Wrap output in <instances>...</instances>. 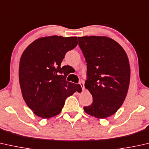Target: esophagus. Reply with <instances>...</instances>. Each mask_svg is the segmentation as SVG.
Returning <instances> with one entry per match:
<instances>
[{
    "mask_svg": "<svg viewBox=\"0 0 149 149\" xmlns=\"http://www.w3.org/2000/svg\"><path fill=\"white\" fill-rule=\"evenodd\" d=\"M79 85H81V87L82 88L83 91H85V85H84V83L83 82H79Z\"/></svg>",
    "mask_w": 149,
    "mask_h": 149,
    "instance_id": "esophagus-1",
    "label": "esophagus"
}]
</instances>
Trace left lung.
Wrapping results in <instances>:
<instances>
[{"instance_id": "8db88e82", "label": "left lung", "mask_w": 149, "mask_h": 149, "mask_svg": "<svg viewBox=\"0 0 149 149\" xmlns=\"http://www.w3.org/2000/svg\"><path fill=\"white\" fill-rule=\"evenodd\" d=\"M78 40L87 62L85 86L93 96V103L84 110L97 118H106L118 111L126 97L130 78L128 56L111 38L84 36Z\"/></svg>"}]
</instances>
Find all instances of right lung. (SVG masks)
<instances>
[{
    "mask_svg": "<svg viewBox=\"0 0 149 149\" xmlns=\"http://www.w3.org/2000/svg\"><path fill=\"white\" fill-rule=\"evenodd\" d=\"M77 37L49 36L38 39L23 52L19 63L23 97L36 116L49 118L59 114L65 100L82 91L80 85L66 81L69 74L61 67L67 52L77 46Z\"/></svg>",
    "mask_w": 149,
    "mask_h": 149,
    "instance_id": "1",
    "label": "right lung"
}]
</instances>
